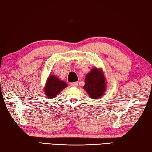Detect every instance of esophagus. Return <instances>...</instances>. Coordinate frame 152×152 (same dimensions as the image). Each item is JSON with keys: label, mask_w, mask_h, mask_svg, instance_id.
I'll return each mask as SVG.
<instances>
[{"label": "esophagus", "mask_w": 152, "mask_h": 152, "mask_svg": "<svg viewBox=\"0 0 152 152\" xmlns=\"http://www.w3.org/2000/svg\"><path fill=\"white\" fill-rule=\"evenodd\" d=\"M78 82H74V83H71V86L73 87H77L78 86Z\"/></svg>", "instance_id": "obj_1"}]
</instances>
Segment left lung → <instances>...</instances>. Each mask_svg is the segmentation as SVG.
<instances>
[{
    "label": "left lung",
    "instance_id": "1",
    "mask_svg": "<svg viewBox=\"0 0 152 152\" xmlns=\"http://www.w3.org/2000/svg\"><path fill=\"white\" fill-rule=\"evenodd\" d=\"M107 88L104 72L102 68L94 67L86 75L83 89L93 99H97L105 94Z\"/></svg>",
    "mask_w": 152,
    "mask_h": 152
}]
</instances>
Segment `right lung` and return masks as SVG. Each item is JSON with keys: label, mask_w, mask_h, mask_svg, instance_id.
<instances>
[{"label": "right lung", "mask_w": 152, "mask_h": 152, "mask_svg": "<svg viewBox=\"0 0 152 152\" xmlns=\"http://www.w3.org/2000/svg\"><path fill=\"white\" fill-rule=\"evenodd\" d=\"M67 86V83L65 81L61 80L55 75L50 74L47 79L44 87L45 95L49 99H53L57 97Z\"/></svg>", "instance_id": "right-lung-1"}]
</instances>
